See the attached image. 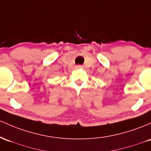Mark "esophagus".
I'll use <instances>...</instances> for the list:
<instances>
[{
    "instance_id": "obj_1",
    "label": "esophagus",
    "mask_w": 151,
    "mask_h": 151,
    "mask_svg": "<svg viewBox=\"0 0 151 151\" xmlns=\"http://www.w3.org/2000/svg\"><path fill=\"white\" fill-rule=\"evenodd\" d=\"M83 68V65H76V68Z\"/></svg>"
}]
</instances>
